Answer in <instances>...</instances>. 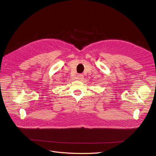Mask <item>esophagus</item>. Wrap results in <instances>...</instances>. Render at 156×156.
I'll return each instance as SVG.
<instances>
[{
  "label": "esophagus",
  "mask_w": 156,
  "mask_h": 156,
  "mask_svg": "<svg viewBox=\"0 0 156 156\" xmlns=\"http://www.w3.org/2000/svg\"><path fill=\"white\" fill-rule=\"evenodd\" d=\"M77 79L79 80H82L83 79V75H79L78 77H77Z\"/></svg>",
  "instance_id": "1"
}]
</instances>
